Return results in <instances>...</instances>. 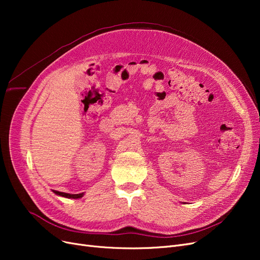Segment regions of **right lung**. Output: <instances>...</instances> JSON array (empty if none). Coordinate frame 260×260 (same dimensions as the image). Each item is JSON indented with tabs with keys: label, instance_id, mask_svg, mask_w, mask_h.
I'll return each mask as SVG.
<instances>
[{
	"label": "right lung",
	"instance_id": "add662e5",
	"mask_svg": "<svg viewBox=\"0 0 260 260\" xmlns=\"http://www.w3.org/2000/svg\"><path fill=\"white\" fill-rule=\"evenodd\" d=\"M56 195L62 196V198H67V199H81L82 196L84 195V193H80V194H69V193H64V192H58V191H53Z\"/></svg>",
	"mask_w": 260,
	"mask_h": 260
}]
</instances>
